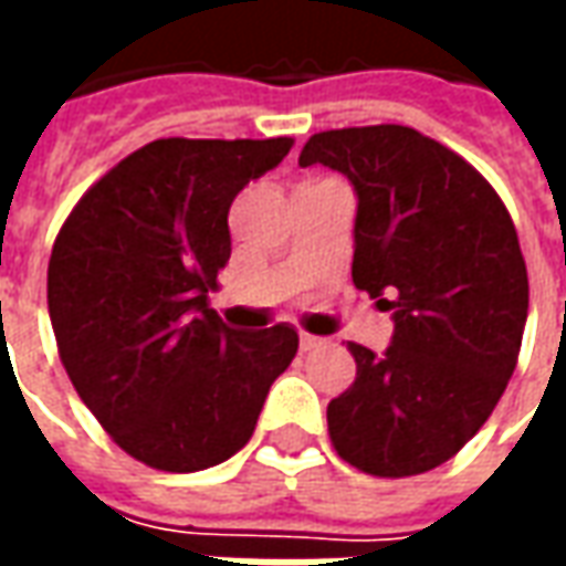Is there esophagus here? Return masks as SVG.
Wrapping results in <instances>:
<instances>
[{"mask_svg":"<svg viewBox=\"0 0 566 566\" xmlns=\"http://www.w3.org/2000/svg\"><path fill=\"white\" fill-rule=\"evenodd\" d=\"M321 339L318 336H312V333H300V348L303 352H312V348H318Z\"/></svg>","mask_w":566,"mask_h":566,"instance_id":"obj_1","label":"esophagus"}]
</instances>
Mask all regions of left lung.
<instances>
[{
    "mask_svg": "<svg viewBox=\"0 0 566 566\" xmlns=\"http://www.w3.org/2000/svg\"><path fill=\"white\" fill-rule=\"evenodd\" d=\"M357 193L355 287L394 312L385 355L348 343L355 385L327 406L336 454L403 479L454 458L506 391L527 321V266L497 190L400 124L315 133L300 166Z\"/></svg>",
    "mask_w": 566,
    "mask_h": 566,
    "instance_id": "8db88e82",
    "label": "left lung"
}]
</instances>
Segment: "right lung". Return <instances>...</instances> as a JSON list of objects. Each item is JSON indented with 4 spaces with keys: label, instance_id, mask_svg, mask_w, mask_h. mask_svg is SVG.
<instances>
[{
    "label": "right lung",
    "instance_id": "1",
    "mask_svg": "<svg viewBox=\"0 0 566 566\" xmlns=\"http://www.w3.org/2000/svg\"><path fill=\"white\" fill-rule=\"evenodd\" d=\"M291 148L287 136L150 142L108 169L56 233L48 312L60 360L105 433L154 470L233 458L294 360V327L242 333L209 308L235 193Z\"/></svg>",
    "mask_w": 566,
    "mask_h": 566
}]
</instances>
